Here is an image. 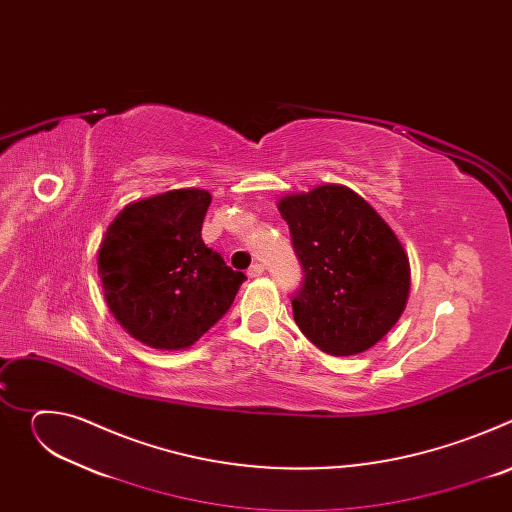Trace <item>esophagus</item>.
<instances>
[{
    "label": "esophagus",
    "instance_id": "esophagus-1",
    "mask_svg": "<svg viewBox=\"0 0 512 512\" xmlns=\"http://www.w3.org/2000/svg\"><path fill=\"white\" fill-rule=\"evenodd\" d=\"M263 273H265V267H263L261 263H253V265L249 267V271H247L249 277H259V275H263Z\"/></svg>",
    "mask_w": 512,
    "mask_h": 512
}]
</instances>
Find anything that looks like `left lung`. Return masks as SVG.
<instances>
[{
	"label": "left lung",
	"instance_id": "left-lung-1",
	"mask_svg": "<svg viewBox=\"0 0 512 512\" xmlns=\"http://www.w3.org/2000/svg\"><path fill=\"white\" fill-rule=\"evenodd\" d=\"M304 281L294 320L322 352L350 356L375 346L409 298V259L377 210L346 186L326 184L277 204Z\"/></svg>",
	"mask_w": 512,
	"mask_h": 512
}]
</instances>
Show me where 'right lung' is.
Masks as SVG:
<instances>
[{"label":"right lung","mask_w":512,"mask_h":512,"mask_svg":"<svg viewBox=\"0 0 512 512\" xmlns=\"http://www.w3.org/2000/svg\"><path fill=\"white\" fill-rule=\"evenodd\" d=\"M206 190L182 188L127 204L99 249L105 300L139 342L192 346L221 320L247 279L202 241Z\"/></svg>","instance_id":"right-lung-1"}]
</instances>
